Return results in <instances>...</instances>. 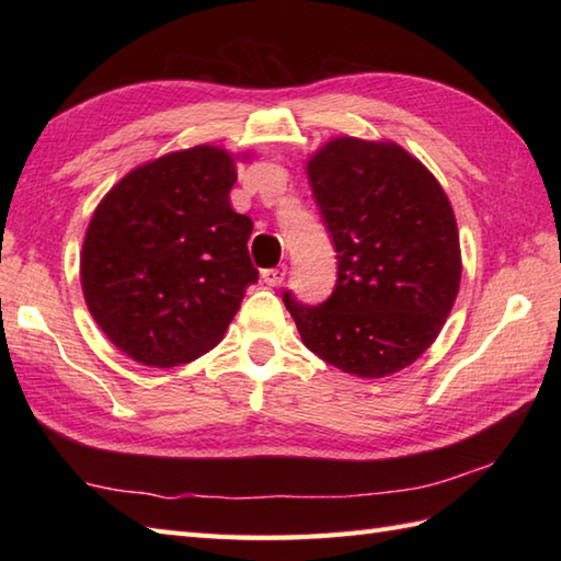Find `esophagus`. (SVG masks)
Returning a JSON list of instances; mask_svg holds the SVG:
<instances>
[{"instance_id":"esophagus-1","label":"esophagus","mask_w":561,"mask_h":561,"mask_svg":"<svg viewBox=\"0 0 561 561\" xmlns=\"http://www.w3.org/2000/svg\"><path fill=\"white\" fill-rule=\"evenodd\" d=\"M287 277V265H277V267H270V270H262V282L267 284V287H279V284Z\"/></svg>"}]
</instances>
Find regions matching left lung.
<instances>
[{
  "instance_id": "1",
  "label": "left lung",
  "mask_w": 561,
  "mask_h": 561,
  "mask_svg": "<svg viewBox=\"0 0 561 561\" xmlns=\"http://www.w3.org/2000/svg\"><path fill=\"white\" fill-rule=\"evenodd\" d=\"M337 253L323 304L284 291L308 350L344 374L383 378L432 347L460 287L453 207L422 161L396 141L330 139L308 161Z\"/></svg>"
}]
</instances>
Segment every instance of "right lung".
<instances>
[{"mask_svg": "<svg viewBox=\"0 0 561 561\" xmlns=\"http://www.w3.org/2000/svg\"><path fill=\"white\" fill-rule=\"evenodd\" d=\"M229 151L199 145L129 171L91 217L81 289L99 328L145 366L195 362L219 344L257 282L253 221L231 207Z\"/></svg>", "mask_w": 561, "mask_h": 561, "instance_id": "right-lung-1", "label": "right lung"}]
</instances>
